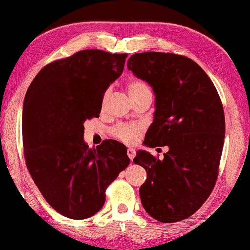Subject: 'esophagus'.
Instances as JSON below:
<instances>
[{"instance_id": "esophagus-1", "label": "esophagus", "mask_w": 250, "mask_h": 250, "mask_svg": "<svg viewBox=\"0 0 250 250\" xmlns=\"http://www.w3.org/2000/svg\"><path fill=\"white\" fill-rule=\"evenodd\" d=\"M127 155H128V158L131 159V161H133V159L135 158V150L132 149V147H129V149L127 150Z\"/></svg>"}]
</instances>
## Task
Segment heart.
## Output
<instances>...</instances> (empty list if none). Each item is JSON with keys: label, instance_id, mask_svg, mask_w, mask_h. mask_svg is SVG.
Here are the masks:
<instances>
[{"label": "heart", "instance_id": "obj_1", "mask_svg": "<svg viewBox=\"0 0 250 250\" xmlns=\"http://www.w3.org/2000/svg\"><path fill=\"white\" fill-rule=\"evenodd\" d=\"M127 92L129 97L135 98L136 96L141 93L149 91V86L141 80H132L127 83ZM141 133V126L137 124H121L117 125L116 127L111 129L113 136L116 137L117 140L122 141L125 143H134L139 139Z\"/></svg>", "mask_w": 250, "mask_h": 250}]
</instances>
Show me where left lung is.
Returning <instances> with one entry per match:
<instances>
[{
    "instance_id": "8db88e82",
    "label": "left lung",
    "mask_w": 250,
    "mask_h": 250,
    "mask_svg": "<svg viewBox=\"0 0 250 250\" xmlns=\"http://www.w3.org/2000/svg\"><path fill=\"white\" fill-rule=\"evenodd\" d=\"M127 68L155 95L146 146H165L164 159L143 150L133 162L147 173L140 188L146 211L164 223L194 214L215 185L226 134L223 106L214 84L197 63L171 53H136Z\"/></svg>"
}]
</instances>
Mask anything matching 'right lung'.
<instances>
[{
  "label": "right lung",
  "instance_id": "obj_1",
  "mask_svg": "<svg viewBox=\"0 0 250 250\" xmlns=\"http://www.w3.org/2000/svg\"><path fill=\"white\" fill-rule=\"evenodd\" d=\"M126 54L85 49L47 64L27 90L22 139L27 168L48 204L74 220L96 214L107 187L129 165L126 146L106 140L90 149L84 122L99 117Z\"/></svg>",
  "mask_w": 250,
  "mask_h": 250
}]
</instances>
